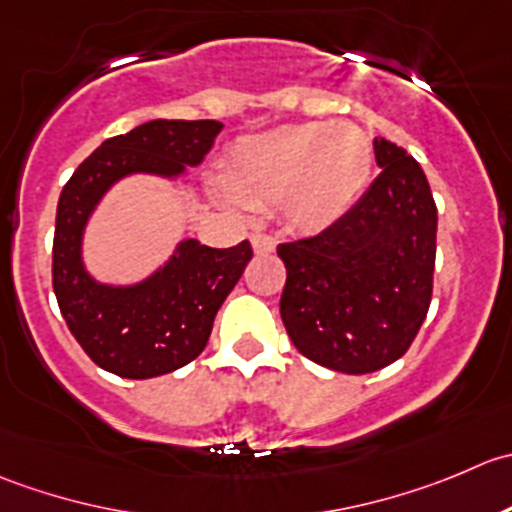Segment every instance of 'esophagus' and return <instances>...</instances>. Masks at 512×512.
I'll return each instance as SVG.
<instances>
[{"mask_svg":"<svg viewBox=\"0 0 512 512\" xmlns=\"http://www.w3.org/2000/svg\"><path fill=\"white\" fill-rule=\"evenodd\" d=\"M251 246H254L256 256H268L273 254V249H276V241H273L268 234H254L251 236Z\"/></svg>","mask_w":512,"mask_h":512,"instance_id":"esophagus-1","label":"esophagus"}]
</instances>
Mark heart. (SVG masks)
Masks as SVG:
<instances>
[{
  "instance_id": "obj_1",
  "label": "heart",
  "mask_w": 512,
  "mask_h": 512,
  "mask_svg": "<svg viewBox=\"0 0 512 512\" xmlns=\"http://www.w3.org/2000/svg\"><path fill=\"white\" fill-rule=\"evenodd\" d=\"M373 171V144L346 121H306L244 136L231 149L221 204L281 214L298 234H323L356 206Z\"/></svg>"
}]
</instances>
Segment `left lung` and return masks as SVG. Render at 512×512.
Returning a JSON list of instances; mask_svg holds the SVG:
<instances>
[{
    "label": "left lung",
    "mask_w": 512,
    "mask_h": 512,
    "mask_svg": "<svg viewBox=\"0 0 512 512\" xmlns=\"http://www.w3.org/2000/svg\"><path fill=\"white\" fill-rule=\"evenodd\" d=\"M376 176L323 234L278 246L281 318L298 353L341 373H373L411 348L433 293L438 211L421 164L373 139Z\"/></svg>",
    "instance_id": "left-lung-1"
}]
</instances>
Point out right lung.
Segmentation results:
<instances>
[{"mask_svg": "<svg viewBox=\"0 0 512 512\" xmlns=\"http://www.w3.org/2000/svg\"><path fill=\"white\" fill-rule=\"evenodd\" d=\"M221 121L154 119L106 139L62 189L54 229V293L86 356L121 378H154L194 361L206 348L216 311L251 261L249 241L211 249L184 239L149 276L99 281L84 263V234L101 199L126 176L179 181L201 166Z\"/></svg>", "mask_w": 512, "mask_h": 512, "instance_id": "right-lung-1", "label": "right lung"}]
</instances>
